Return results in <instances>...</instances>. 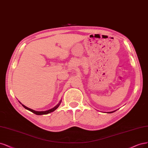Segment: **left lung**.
Returning a JSON list of instances; mask_svg holds the SVG:
<instances>
[{
    "instance_id": "left-lung-1",
    "label": "left lung",
    "mask_w": 148,
    "mask_h": 148,
    "mask_svg": "<svg viewBox=\"0 0 148 148\" xmlns=\"http://www.w3.org/2000/svg\"><path fill=\"white\" fill-rule=\"evenodd\" d=\"M114 111H111V112H107L106 113H112V112H114Z\"/></svg>"
}]
</instances>
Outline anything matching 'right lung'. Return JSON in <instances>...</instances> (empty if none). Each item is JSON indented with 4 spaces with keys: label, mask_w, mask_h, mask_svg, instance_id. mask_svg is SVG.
I'll list each match as a JSON object with an SVG mask.
<instances>
[{
    "label": "right lung",
    "mask_w": 148,
    "mask_h": 148,
    "mask_svg": "<svg viewBox=\"0 0 148 148\" xmlns=\"http://www.w3.org/2000/svg\"><path fill=\"white\" fill-rule=\"evenodd\" d=\"M61 103V100H60L59 103H58V104H57V105H56V106H55L53 108L50 109H49V110H47V111H36L33 110V109H30V108H27V107L25 106V105H23V104H22L21 103H20L22 104V106H23L24 108H25V109H27V110H29V111L33 112L34 114H36V115H43V114H49V113H50V112H53V111H55L56 109L59 107V106L60 105Z\"/></svg>",
    "instance_id": "1"
}]
</instances>
